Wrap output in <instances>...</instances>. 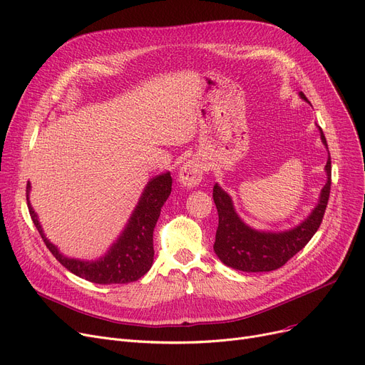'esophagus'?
<instances>
[{"label": "esophagus", "mask_w": 365, "mask_h": 365, "mask_svg": "<svg viewBox=\"0 0 365 365\" xmlns=\"http://www.w3.org/2000/svg\"><path fill=\"white\" fill-rule=\"evenodd\" d=\"M205 164L200 159H190L186 164L180 168L179 173V182L186 187L197 186L205 174Z\"/></svg>", "instance_id": "obj_1"}]
</instances>
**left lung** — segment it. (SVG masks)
Instances as JSON below:
<instances>
[{
    "instance_id": "8db88e82",
    "label": "left lung",
    "mask_w": 365,
    "mask_h": 365,
    "mask_svg": "<svg viewBox=\"0 0 365 365\" xmlns=\"http://www.w3.org/2000/svg\"><path fill=\"white\" fill-rule=\"evenodd\" d=\"M299 96L308 102L301 91ZM320 129L322 143L327 145V138ZM327 185L322 187L319 203L308 218L292 230L271 233L259 232L242 221L233 207V201L218 183L213 186V201L218 209V228L215 236L213 250L220 260L237 271L244 272H269L284 266L294 254H298L314 236L325 215L331 192V156L327 162Z\"/></svg>"
}]
</instances>
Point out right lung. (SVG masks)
Instances as JSON below:
<instances>
[{
  "instance_id": "1",
  "label": "right lung",
  "mask_w": 365,
  "mask_h": 365,
  "mask_svg": "<svg viewBox=\"0 0 365 365\" xmlns=\"http://www.w3.org/2000/svg\"><path fill=\"white\" fill-rule=\"evenodd\" d=\"M171 183L170 173L160 174L147 183L123 233L103 257L94 262L67 259L46 239L37 215L30 205V182L26 183V205L45 245L67 271L96 284H126L140 279L152 267L155 255L153 230L160 215V207L171 194Z\"/></svg>"
}]
</instances>
